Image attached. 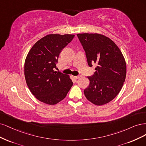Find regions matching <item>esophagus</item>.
Returning <instances> with one entry per match:
<instances>
[{"instance_id": "34e87169", "label": "esophagus", "mask_w": 146, "mask_h": 146, "mask_svg": "<svg viewBox=\"0 0 146 146\" xmlns=\"http://www.w3.org/2000/svg\"><path fill=\"white\" fill-rule=\"evenodd\" d=\"M80 78H81V76H79H79H74V78H75V79H79Z\"/></svg>"}]
</instances>
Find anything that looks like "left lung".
Returning <instances> with one entry per match:
<instances>
[{"mask_svg":"<svg viewBox=\"0 0 146 146\" xmlns=\"http://www.w3.org/2000/svg\"><path fill=\"white\" fill-rule=\"evenodd\" d=\"M86 51L88 65L96 64V72L87 77L84 90L87 100L96 106L107 104L117 95L126 76V63L121 50L109 37L98 33L78 34Z\"/></svg>","mask_w":146,"mask_h":146,"instance_id":"8db88e82","label":"left lung"}]
</instances>
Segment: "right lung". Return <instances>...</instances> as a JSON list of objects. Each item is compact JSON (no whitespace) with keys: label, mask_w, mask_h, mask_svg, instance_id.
Segmentation results:
<instances>
[{"label":"right lung","mask_w":146,"mask_h":146,"mask_svg":"<svg viewBox=\"0 0 146 146\" xmlns=\"http://www.w3.org/2000/svg\"><path fill=\"white\" fill-rule=\"evenodd\" d=\"M74 37V35H48L37 41L27 56L24 64L27 84L33 95L45 104H58L73 86L69 75L54 69L61 50Z\"/></svg>","instance_id":"1"}]
</instances>
